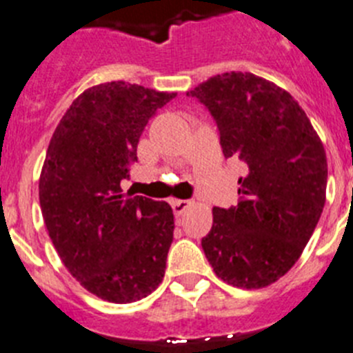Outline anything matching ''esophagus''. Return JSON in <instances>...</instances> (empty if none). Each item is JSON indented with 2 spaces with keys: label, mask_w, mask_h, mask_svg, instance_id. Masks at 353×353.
<instances>
[{
  "label": "esophagus",
  "mask_w": 353,
  "mask_h": 353,
  "mask_svg": "<svg viewBox=\"0 0 353 353\" xmlns=\"http://www.w3.org/2000/svg\"><path fill=\"white\" fill-rule=\"evenodd\" d=\"M170 204H172L174 214L179 216V214H183V212L186 211L190 205H193V200H172Z\"/></svg>",
  "instance_id": "1"
}]
</instances>
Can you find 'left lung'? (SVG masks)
<instances>
[{
	"instance_id": "1",
	"label": "left lung",
	"mask_w": 353,
	"mask_h": 353,
	"mask_svg": "<svg viewBox=\"0 0 353 353\" xmlns=\"http://www.w3.org/2000/svg\"><path fill=\"white\" fill-rule=\"evenodd\" d=\"M214 117L225 158L246 167L237 205L212 209L202 248L225 283L262 288L299 260L325 204V149L290 93L230 72L188 91Z\"/></svg>"
}]
</instances>
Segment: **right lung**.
I'll list each match as a JSON object with an SVG mask.
<instances>
[{
    "instance_id": "obj_1",
    "label": "right lung",
    "mask_w": 353,
    "mask_h": 353,
    "mask_svg": "<svg viewBox=\"0 0 353 353\" xmlns=\"http://www.w3.org/2000/svg\"><path fill=\"white\" fill-rule=\"evenodd\" d=\"M176 93L123 81L85 90L54 130L38 195L59 259L88 292L126 304L157 290L174 239L167 202L125 195L145 125Z\"/></svg>"
}]
</instances>
